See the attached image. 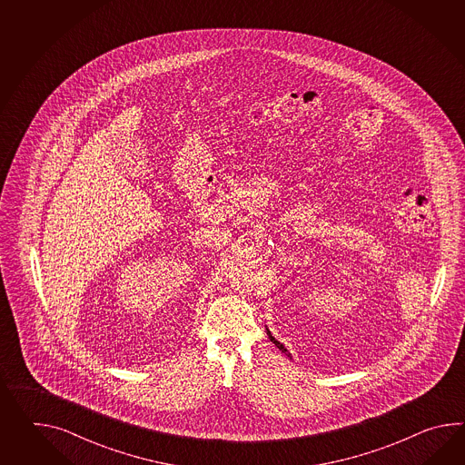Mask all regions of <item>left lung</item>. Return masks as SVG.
Returning <instances> with one entry per match:
<instances>
[{
  "mask_svg": "<svg viewBox=\"0 0 465 465\" xmlns=\"http://www.w3.org/2000/svg\"><path fill=\"white\" fill-rule=\"evenodd\" d=\"M267 334H269V338H271V341H272L273 344H275V346H277V348H279V350H281V351L285 352V354H287V356H291V354H289V352H287V350H285V348H283L282 342H279V341L275 340V338H273L272 334H271V332H269V331H267Z\"/></svg>",
  "mask_w": 465,
  "mask_h": 465,
  "instance_id": "obj_1",
  "label": "left lung"
}]
</instances>
